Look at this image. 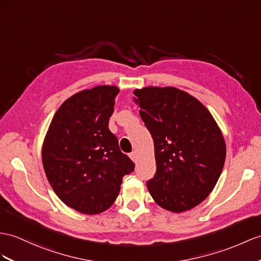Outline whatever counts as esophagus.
<instances>
[{
  "label": "esophagus",
  "mask_w": 261,
  "mask_h": 261,
  "mask_svg": "<svg viewBox=\"0 0 261 261\" xmlns=\"http://www.w3.org/2000/svg\"><path fill=\"white\" fill-rule=\"evenodd\" d=\"M129 157L132 158L133 162L136 163V161H137V152L136 151H132L130 154H129Z\"/></svg>",
  "instance_id": "1"
}]
</instances>
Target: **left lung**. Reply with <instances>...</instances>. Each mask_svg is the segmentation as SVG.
<instances>
[{
    "instance_id": "8db88e82",
    "label": "left lung",
    "mask_w": 261,
    "mask_h": 261,
    "mask_svg": "<svg viewBox=\"0 0 261 261\" xmlns=\"http://www.w3.org/2000/svg\"><path fill=\"white\" fill-rule=\"evenodd\" d=\"M134 101L154 141L156 173L147 185L157 205L173 213L199 205L217 184L226 144L212 114L175 87L134 91Z\"/></svg>"
}]
</instances>
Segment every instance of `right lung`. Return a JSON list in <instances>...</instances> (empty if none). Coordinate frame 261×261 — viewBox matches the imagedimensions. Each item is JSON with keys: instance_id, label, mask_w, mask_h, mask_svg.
Listing matches in <instances>:
<instances>
[{"instance_id": "add662e5", "label": "right lung", "mask_w": 261, "mask_h": 261, "mask_svg": "<svg viewBox=\"0 0 261 261\" xmlns=\"http://www.w3.org/2000/svg\"><path fill=\"white\" fill-rule=\"evenodd\" d=\"M119 90L101 85L66 99L50 122L42 148L47 179L65 205L82 214L105 212L135 164L109 128Z\"/></svg>"}]
</instances>
